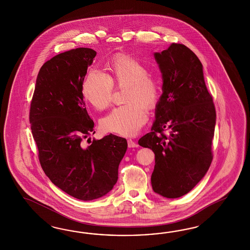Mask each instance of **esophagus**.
Wrapping results in <instances>:
<instances>
[{
  "label": "esophagus",
  "mask_w": 250,
  "mask_h": 250,
  "mask_svg": "<svg viewBox=\"0 0 250 250\" xmlns=\"http://www.w3.org/2000/svg\"><path fill=\"white\" fill-rule=\"evenodd\" d=\"M127 144H128V147H130V148L138 146V145L136 144V142L134 140H132V139H128L127 140Z\"/></svg>",
  "instance_id": "34e87169"
}]
</instances>
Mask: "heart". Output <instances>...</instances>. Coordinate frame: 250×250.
I'll use <instances>...</instances> for the list:
<instances>
[{
	"label": "heart",
	"instance_id": "1",
	"mask_svg": "<svg viewBox=\"0 0 250 250\" xmlns=\"http://www.w3.org/2000/svg\"><path fill=\"white\" fill-rule=\"evenodd\" d=\"M143 62L135 58L119 55L109 65V73L91 69L84 79L83 94L85 100L97 110H104L111 104L114 85L127 88L123 105L115 107L101 122L104 132L124 136L136 135L147 120L146 107L157 105L160 96V83Z\"/></svg>",
	"mask_w": 250,
	"mask_h": 250
}]
</instances>
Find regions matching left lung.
I'll return each mask as SVG.
<instances>
[{
	"label": "left lung",
	"mask_w": 250,
	"mask_h": 250,
	"mask_svg": "<svg viewBox=\"0 0 250 250\" xmlns=\"http://www.w3.org/2000/svg\"><path fill=\"white\" fill-rule=\"evenodd\" d=\"M154 56L162 73L163 93L151 132L138 144L155 153L153 190L174 199L193 189L209 169L216 113L203 65L189 47L173 43Z\"/></svg>",
	"instance_id": "1"
}]
</instances>
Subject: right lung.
<instances>
[{
  "label": "right lung",
  "mask_w": 250,
  "mask_h": 250,
  "mask_svg": "<svg viewBox=\"0 0 250 250\" xmlns=\"http://www.w3.org/2000/svg\"><path fill=\"white\" fill-rule=\"evenodd\" d=\"M95 56L93 49L79 47L46 61L38 72L29 113L44 172L57 187L82 201L104 196L114 188L127 149L126 139L112 134L90 146L84 143L95 133L83 94Z\"/></svg>",
  "instance_id": "right-lung-1"
}]
</instances>
